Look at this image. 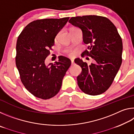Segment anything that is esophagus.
Here are the masks:
<instances>
[{"mask_svg":"<svg viewBox=\"0 0 134 134\" xmlns=\"http://www.w3.org/2000/svg\"><path fill=\"white\" fill-rule=\"evenodd\" d=\"M71 64H74V60H72V59H71Z\"/></svg>","mask_w":134,"mask_h":134,"instance_id":"obj_1","label":"esophagus"}]
</instances>
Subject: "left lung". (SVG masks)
Here are the masks:
<instances>
[{
	"instance_id": "8db88e82",
	"label": "left lung",
	"mask_w": 134,
	"mask_h": 134,
	"mask_svg": "<svg viewBox=\"0 0 134 134\" xmlns=\"http://www.w3.org/2000/svg\"><path fill=\"white\" fill-rule=\"evenodd\" d=\"M69 23L80 28L88 49L82 54L92 57L90 65L79 58L74 60L81 68L77 77L80 89L95 96L103 93L112 85L122 64L123 45L116 26L107 18L96 15L72 17Z\"/></svg>"
}]
</instances>
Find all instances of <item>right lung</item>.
<instances>
[{
  "label": "right lung",
  "mask_w": 134,
  "mask_h": 134,
  "mask_svg": "<svg viewBox=\"0 0 134 134\" xmlns=\"http://www.w3.org/2000/svg\"><path fill=\"white\" fill-rule=\"evenodd\" d=\"M69 19V17L36 20L25 27L18 38L16 65L25 87L38 98L55 96L71 65L70 59L64 56L59 57L55 64L45 63L56 35Z\"/></svg>",
  "instance_id": "add662e5"
}]
</instances>
